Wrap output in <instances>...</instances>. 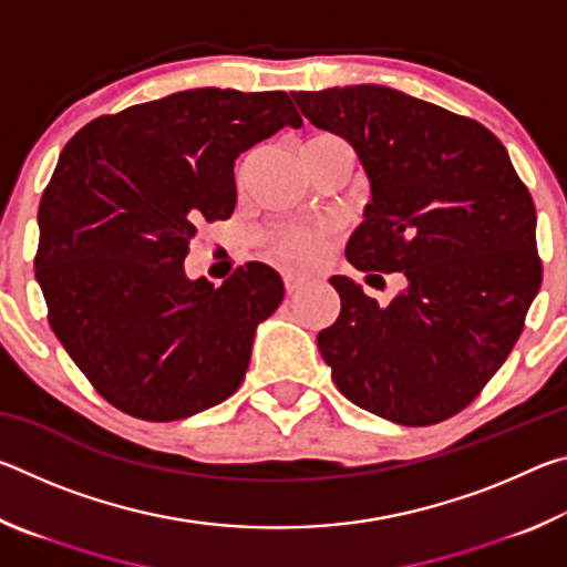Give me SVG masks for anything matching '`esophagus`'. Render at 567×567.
Returning a JSON list of instances; mask_svg holds the SVG:
<instances>
[{"label": "esophagus", "mask_w": 567, "mask_h": 567, "mask_svg": "<svg viewBox=\"0 0 567 567\" xmlns=\"http://www.w3.org/2000/svg\"><path fill=\"white\" fill-rule=\"evenodd\" d=\"M282 277H285V287H287V292H295L297 287H300V285H305L307 280H310V275H307V272H300V270H285V272H282Z\"/></svg>", "instance_id": "esophagus-1"}]
</instances>
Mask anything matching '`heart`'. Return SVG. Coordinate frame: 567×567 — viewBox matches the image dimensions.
<instances>
[{
	"mask_svg": "<svg viewBox=\"0 0 567 567\" xmlns=\"http://www.w3.org/2000/svg\"><path fill=\"white\" fill-rule=\"evenodd\" d=\"M315 140H334L328 137V134H322V137H315ZM280 255L285 260H292V262H307L310 257L315 255V249H318V235L312 233H290L280 239Z\"/></svg>",
	"mask_w": 567,
	"mask_h": 567,
	"instance_id": "obj_1",
	"label": "heart"
}]
</instances>
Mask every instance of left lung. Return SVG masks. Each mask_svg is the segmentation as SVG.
<instances>
[{"label": "left lung", "instance_id": "1", "mask_svg": "<svg viewBox=\"0 0 567 567\" xmlns=\"http://www.w3.org/2000/svg\"><path fill=\"white\" fill-rule=\"evenodd\" d=\"M292 100L370 179L350 265L405 275L388 307L330 277L342 307L318 348L334 385L398 425L453 417L501 370L540 290L530 192L491 130L433 102L382 84Z\"/></svg>", "mask_w": 567, "mask_h": 567}]
</instances>
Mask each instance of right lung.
<instances>
[{
    "label": "right lung",
    "mask_w": 567,
    "mask_h": 567,
    "mask_svg": "<svg viewBox=\"0 0 567 567\" xmlns=\"http://www.w3.org/2000/svg\"><path fill=\"white\" fill-rule=\"evenodd\" d=\"M302 127L287 92L185 90L90 122L62 150L40 203L50 324L100 395L169 422L227 400L282 277L247 262L215 287L185 257L205 223L235 213V159Z\"/></svg>",
    "instance_id": "add662e5"
}]
</instances>
